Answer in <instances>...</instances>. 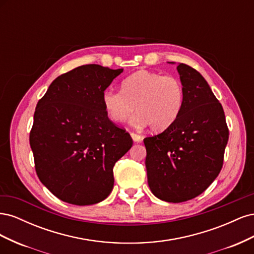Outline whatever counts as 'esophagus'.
I'll return each mask as SVG.
<instances>
[{
    "mask_svg": "<svg viewBox=\"0 0 254 254\" xmlns=\"http://www.w3.org/2000/svg\"><path fill=\"white\" fill-rule=\"evenodd\" d=\"M130 135H131L132 140H133L134 142H136V143H140V142H142V140H143V136H142V135L136 134V133H134V132H131V133H130Z\"/></svg>",
    "mask_w": 254,
    "mask_h": 254,
    "instance_id": "1",
    "label": "esophagus"
}]
</instances>
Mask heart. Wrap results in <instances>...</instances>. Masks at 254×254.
I'll return each instance as SVG.
<instances>
[{
  "label": "heart",
  "instance_id": "b5f03b06",
  "mask_svg": "<svg viewBox=\"0 0 254 254\" xmlns=\"http://www.w3.org/2000/svg\"><path fill=\"white\" fill-rule=\"evenodd\" d=\"M184 103V88L174 75L152 71H137L121 83V90L108 88L103 93V105L115 123H124L132 112L133 124L149 125L162 131L178 119Z\"/></svg>",
  "mask_w": 254,
  "mask_h": 254
}]
</instances>
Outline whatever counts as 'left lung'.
I'll use <instances>...</instances> for the list:
<instances>
[{
	"label": "left lung",
	"instance_id": "left-lung-1",
	"mask_svg": "<svg viewBox=\"0 0 254 254\" xmlns=\"http://www.w3.org/2000/svg\"><path fill=\"white\" fill-rule=\"evenodd\" d=\"M177 70L184 88L179 117L163 132L144 139L149 189L174 203L197 197L216 179L229 139L224 109L202 75L184 64Z\"/></svg>",
	"mask_w": 254,
	"mask_h": 254
}]
</instances>
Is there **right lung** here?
I'll list each match as a JSON object with an SVG mask.
<instances>
[{"instance_id": "1", "label": "right lung", "mask_w": 254, "mask_h": 254, "mask_svg": "<svg viewBox=\"0 0 254 254\" xmlns=\"http://www.w3.org/2000/svg\"><path fill=\"white\" fill-rule=\"evenodd\" d=\"M123 68H73L54 80L37 104L29 133L38 178L60 200L103 201L113 189V166L132 139L108 118L103 93Z\"/></svg>"}]
</instances>
